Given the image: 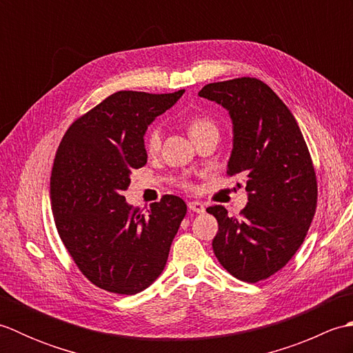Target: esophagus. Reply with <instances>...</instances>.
<instances>
[{"instance_id": "esophagus-1", "label": "esophagus", "mask_w": 353, "mask_h": 353, "mask_svg": "<svg viewBox=\"0 0 353 353\" xmlns=\"http://www.w3.org/2000/svg\"><path fill=\"white\" fill-rule=\"evenodd\" d=\"M188 208H190V211H192V212H196V214H203L205 212V205L201 203V201H199V200H192V201H190L188 203Z\"/></svg>"}]
</instances>
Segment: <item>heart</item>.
Returning <instances> with one entry per match:
<instances>
[{"label":"heart","mask_w":353,"mask_h":353,"mask_svg":"<svg viewBox=\"0 0 353 353\" xmlns=\"http://www.w3.org/2000/svg\"><path fill=\"white\" fill-rule=\"evenodd\" d=\"M188 132L191 138H197L200 134H205L209 132H219L216 130V124L211 118L205 115H194L188 121ZM161 147V129L159 127H152L145 134V148L148 153H154Z\"/></svg>","instance_id":"heart-1"}]
</instances>
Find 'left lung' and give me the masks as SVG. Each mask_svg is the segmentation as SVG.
<instances>
[{"label": "left lung", "mask_w": 353, "mask_h": 353, "mask_svg": "<svg viewBox=\"0 0 353 353\" xmlns=\"http://www.w3.org/2000/svg\"><path fill=\"white\" fill-rule=\"evenodd\" d=\"M200 97L229 112L234 147L228 174L243 172L249 203L239 216L208 208L219 221L212 249L236 279H267L294 256L317 208L311 154L296 118L264 81L241 77L209 83Z\"/></svg>", "instance_id": "obj_1"}]
</instances>
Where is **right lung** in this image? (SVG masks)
<instances>
[{
	"label": "right lung",
	"mask_w": 353,
	"mask_h": 353,
	"mask_svg": "<svg viewBox=\"0 0 353 353\" xmlns=\"http://www.w3.org/2000/svg\"><path fill=\"white\" fill-rule=\"evenodd\" d=\"M183 92L112 94L76 119L57 148L50 200L59 236L80 272L101 290L137 294L167 264L185 201L163 196L142 214L123 192L132 171L147 163V127Z\"/></svg>",
	"instance_id": "1"
}]
</instances>
